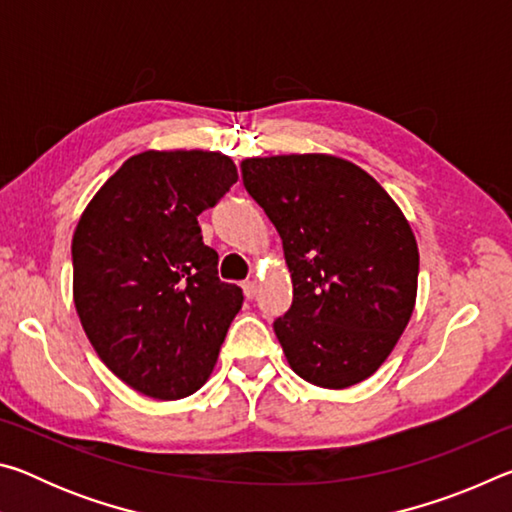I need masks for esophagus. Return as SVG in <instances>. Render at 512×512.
I'll return each mask as SVG.
<instances>
[{
  "label": "esophagus",
  "instance_id": "esophagus-1",
  "mask_svg": "<svg viewBox=\"0 0 512 512\" xmlns=\"http://www.w3.org/2000/svg\"><path fill=\"white\" fill-rule=\"evenodd\" d=\"M241 287H244L246 298H255V293H257V282L255 280H246L244 284H241Z\"/></svg>",
  "mask_w": 512,
  "mask_h": 512
}]
</instances>
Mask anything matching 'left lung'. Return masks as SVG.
I'll return each mask as SVG.
<instances>
[{
	"label": "left lung",
	"instance_id": "1",
	"mask_svg": "<svg viewBox=\"0 0 512 512\" xmlns=\"http://www.w3.org/2000/svg\"><path fill=\"white\" fill-rule=\"evenodd\" d=\"M241 178L291 273L293 302L273 320L289 366L320 388L368 379L415 307L420 255L409 221L375 178L334 155L250 158Z\"/></svg>",
	"mask_w": 512,
	"mask_h": 512
}]
</instances>
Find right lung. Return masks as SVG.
<instances>
[{
    "label": "right lung",
    "instance_id": "add662e5",
    "mask_svg": "<svg viewBox=\"0 0 512 512\" xmlns=\"http://www.w3.org/2000/svg\"><path fill=\"white\" fill-rule=\"evenodd\" d=\"M228 155L144 151L85 207L72 239L74 305L92 348L153 400L201 388L244 293L219 280L198 214L237 183Z\"/></svg>",
    "mask_w": 512,
    "mask_h": 512
}]
</instances>
